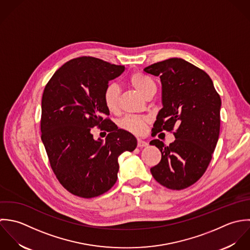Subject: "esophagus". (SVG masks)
<instances>
[{
    "instance_id": "esophagus-1",
    "label": "esophagus",
    "mask_w": 250,
    "mask_h": 250,
    "mask_svg": "<svg viewBox=\"0 0 250 250\" xmlns=\"http://www.w3.org/2000/svg\"><path fill=\"white\" fill-rule=\"evenodd\" d=\"M147 146H148V143H147V142H145V141H143V140H141V139H138V140H137V147L143 148V147H147Z\"/></svg>"
}]
</instances>
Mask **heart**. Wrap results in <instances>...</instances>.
Wrapping results in <instances>:
<instances>
[{"instance_id": "1", "label": "heart", "mask_w": 250, "mask_h": 250, "mask_svg": "<svg viewBox=\"0 0 250 250\" xmlns=\"http://www.w3.org/2000/svg\"><path fill=\"white\" fill-rule=\"evenodd\" d=\"M128 82L137 92L143 95L145 98L153 96L156 92V85L154 81L148 75L141 72L132 73ZM103 100L110 112L116 113L120 108V89L116 84H109L103 94ZM149 119L141 116H126L121 121V127L132 132L134 134L144 133Z\"/></svg>"}]
</instances>
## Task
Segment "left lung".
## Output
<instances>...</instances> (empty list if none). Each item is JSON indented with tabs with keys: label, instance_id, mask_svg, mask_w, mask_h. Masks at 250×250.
Masks as SVG:
<instances>
[{
	"label": "left lung",
	"instance_id": "obj_1",
	"mask_svg": "<svg viewBox=\"0 0 250 250\" xmlns=\"http://www.w3.org/2000/svg\"><path fill=\"white\" fill-rule=\"evenodd\" d=\"M144 71L158 76L162 84L163 107L151 135L176 128V139L169 146L158 139L150 141L161 151V160L150 173L169 189H185L199 180L211 160L220 129V97L210 77L183 59L158 62Z\"/></svg>",
	"mask_w": 250,
	"mask_h": 250
}]
</instances>
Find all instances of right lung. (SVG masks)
<instances>
[{"label":"right lung","mask_w":250,"mask_h":250,"mask_svg":"<svg viewBox=\"0 0 250 250\" xmlns=\"http://www.w3.org/2000/svg\"><path fill=\"white\" fill-rule=\"evenodd\" d=\"M94 57H79L62 64L44 88L42 100V140L51 168L70 193L93 198L117 182L118 157L137 146L136 138L106 116L103 94L110 80L125 71ZM109 133L95 141L91 128Z\"/></svg>","instance_id":"obj_1"}]
</instances>
